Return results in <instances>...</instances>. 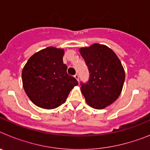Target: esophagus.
Wrapping results in <instances>:
<instances>
[{"mask_svg":"<svg viewBox=\"0 0 150 150\" xmlns=\"http://www.w3.org/2000/svg\"><path fill=\"white\" fill-rule=\"evenodd\" d=\"M74 77H75V79H76L77 81H79V75H78L77 74H76L74 75Z\"/></svg>","mask_w":150,"mask_h":150,"instance_id":"esophagus-1","label":"esophagus"}]
</instances>
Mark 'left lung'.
I'll return each instance as SVG.
<instances>
[{"instance_id":"8db88e82","label":"left lung","mask_w":150,"mask_h":150,"mask_svg":"<svg viewBox=\"0 0 150 150\" xmlns=\"http://www.w3.org/2000/svg\"><path fill=\"white\" fill-rule=\"evenodd\" d=\"M89 72L86 83H80L87 104L104 109L118 98L125 82V71L117 55L104 45L95 43L79 50Z\"/></svg>"}]
</instances>
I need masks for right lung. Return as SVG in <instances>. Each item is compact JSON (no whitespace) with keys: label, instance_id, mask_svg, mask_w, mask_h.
I'll use <instances>...</instances> for the list:
<instances>
[{"label":"right lung","instance_id":"1","mask_svg":"<svg viewBox=\"0 0 150 150\" xmlns=\"http://www.w3.org/2000/svg\"><path fill=\"white\" fill-rule=\"evenodd\" d=\"M64 52L55 47L38 52L22 70L23 88L30 100L43 109H54L64 104L78 82L67 73L63 63Z\"/></svg>","mask_w":150,"mask_h":150}]
</instances>
